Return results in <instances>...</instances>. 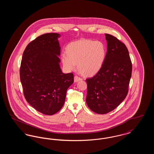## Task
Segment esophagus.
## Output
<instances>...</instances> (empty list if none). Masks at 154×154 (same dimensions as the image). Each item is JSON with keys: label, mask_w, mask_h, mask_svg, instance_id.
I'll return each instance as SVG.
<instances>
[{"label": "esophagus", "mask_w": 154, "mask_h": 154, "mask_svg": "<svg viewBox=\"0 0 154 154\" xmlns=\"http://www.w3.org/2000/svg\"><path fill=\"white\" fill-rule=\"evenodd\" d=\"M82 80V79L80 78V77H79L78 76H75L74 77V82H79V81Z\"/></svg>", "instance_id": "obj_1"}]
</instances>
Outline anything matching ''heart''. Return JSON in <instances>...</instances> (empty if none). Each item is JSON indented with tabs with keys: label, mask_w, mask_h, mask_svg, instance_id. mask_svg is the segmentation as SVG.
I'll return each instance as SVG.
<instances>
[{
	"label": "heart",
	"mask_w": 154,
	"mask_h": 154,
	"mask_svg": "<svg viewBox=\"0 0 154 154\" xmlns=\"http://www.w3.org/2000/svg\"><path fill=\"white\" fill-rule=\"evenodd\" d=\"M66 53L62 55L61 59L67 71L75 70L77 63L82 73L92 76L102 69L107 50L102 42L81 39L69 44L66 47Z\"/></svg>",
	"instance_id": "obj_1"
}]
</instances>
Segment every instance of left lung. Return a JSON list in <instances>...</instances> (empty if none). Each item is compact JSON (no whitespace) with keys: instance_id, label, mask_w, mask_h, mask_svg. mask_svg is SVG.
I'll return each instance as SVG.
<instances>
[{"instance_id":"1","label":"left lung","mask_w":154,"mask_h":154,"mask_svg":"<svg viewBox=\"0 0 154 154\" xmlns=\"http://www.w3.org/2000/svg\"><path fill=\"white\" fill-rule=\"evenodd\" d=\"M107 51L100 70L86 80L88 107L97 114L114 110L128 92L132 75V62L126 45L117 38L105 34Z\"/></svg>"}]
</instances>
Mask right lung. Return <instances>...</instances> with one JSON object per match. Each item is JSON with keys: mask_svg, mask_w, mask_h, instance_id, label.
<instances>
[{"mask_svg": "<svg viewBox=\"0 0 154 154\" xmlns=\"http://www.w3.org/2000/svg\"><path fill=\"white\" fill-rule=\"evenodd\" d=\"M56 33H45L30 42L22 55L20 80L30 105L45 115L62 109L67 89L73 83V74L62 73L60 47Z\"/></svg>", "mask_w": 154, "mask_h": 154, "instance_id": "add662e5", "label": "right lung"}]
</instances>
